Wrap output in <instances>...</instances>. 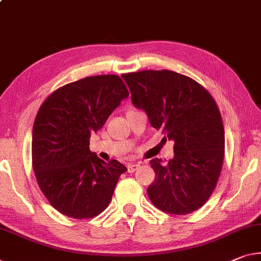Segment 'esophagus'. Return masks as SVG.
<instances>
[{
    "label": "esophagus",
    "mask_w": 261,
    "mask_h": 261,
    "mask_svg": "<svg viewBox=\"0 0 261 261\" xmlns=\"http://www.w3.org/2000/svg\"><path fill=\"white\" fill-rule=\"evenodd\" d=\"M139 166H140L139 164H129V165H127V172L134 173L135 171H137Z\"/></svg>",
    "instance_id": "obj_1"
}]
</instances>
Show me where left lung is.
<instances>
[{
	"label": "left lung",
	"mask_w": 261,
	"mask_h": 261,
	"mask_svg": "<svg viewBox=\"0 0 261 261\" xmlns=\"http://www.w3.org/2000/svg\"><path fill=\"white\" fill-rule=\"evenodd\" d=\"M122 77L151 125L174 140V158L150 161L155 177L147 188L148 197L164 213L195 212L212 196L224 160V126L216 101L192 77L168 69Z\"/></svg>",
	"instance_id": "obj_1"
}]
</instances>
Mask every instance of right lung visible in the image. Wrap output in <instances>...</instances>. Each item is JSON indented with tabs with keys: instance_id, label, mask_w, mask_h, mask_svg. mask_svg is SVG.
I'll return each instance as SVG.
<instances>
[{
	"instance_id": "add662e5",
	"label": "right lung",
	"mask_w": 261,
	"mask_h": 261,
	"mask_svg": "<svg viewBox=\"0 0 261 261\" xmlns=\"http://www.w3.org/2000/svg\"><path fill=\"white\" fill-rule=\"evenodd\" d=\"M129 96L118 75L87 76L48 95L32 129V168L49 203L65 216L86 220L109 205L127 168L89 150L93 132Z\"/></svg>"
}]
</instances>
